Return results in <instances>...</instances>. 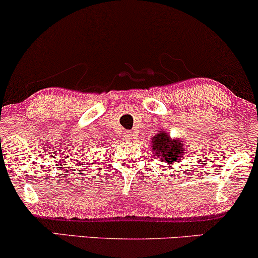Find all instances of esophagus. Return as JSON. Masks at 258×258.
<instances>
[{
    "instance_id": "1",
    "label": "esophagus",
    "mask_w": 258,
    "mask_h": 258,
    "mask_svg": "<svg viewBox=\"0 0 258 258\" xmlns=\"http://www.w3.org/2000/svg\"><path fill=\"white\" fill-rule=\"evenodd\" d=\"M133 138H134V134H133V133H124L123 134L124 141H130Z\"/></svg>"
}]
</instances>
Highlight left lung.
<instances>
[{
  "label": "left lung",
  "mask_w": 258,
  "mask_h": 258,
  "mask_svg": "<svg viewBox=\"0 0 258 258\" xmlns=\"http://www.w3.org/2000/svg\"><path fill=\"white\" fill-rule=\"evenodd\" d=\"M152 149L155 157L160 158L165 164H177L183 157H185L184 141L179 139H171L167 133H158L152 138Z\"/></svg>",
  "instance_id": "1"
}]
</instances>
